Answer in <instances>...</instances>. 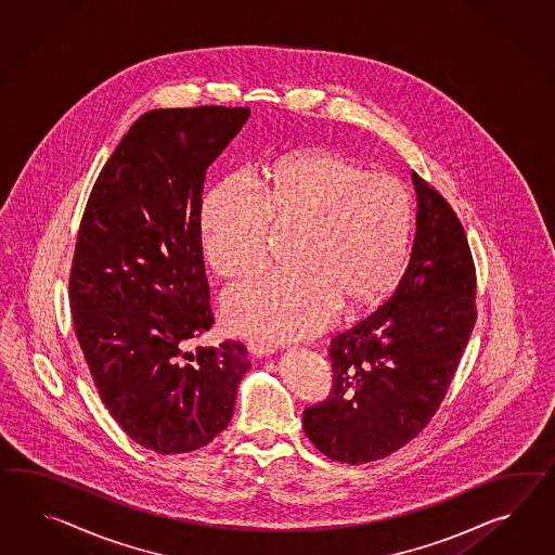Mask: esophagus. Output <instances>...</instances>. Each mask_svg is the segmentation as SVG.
Returning <instances> with one entry per match:
<instances>
[{
  "label": "esophagus",
  "mask_w": 555,
  "mask_h": 555,
  "mask_svg": "<svg viewBox=\"0 0 555 555\" xmlns=\"http://www.w3.org/2000/svg\"><path fill=\"white\" fill-rule=\"evenodd\" d=\"M246 347H248V352L253 354V357H262V354H271V352L276 351V347L272 345V343H267V340H248L246 343Z\"/></svg>",
  "instance_id": "esophagus-1"
}]
</instances>
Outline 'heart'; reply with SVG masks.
Returning <instances> with one entry per match:
<instances>
[{
	"label": "heart",
	"mask_w": 555,
	"mask_h": 555,
	"mask_svg": "<svg viewBox=\"0 0 555 555\" xmlns=\"http://www.w3.org/2000/svg\"><path fill=\"white\" fill-rule=\"evenodd\" d=\"M272 229L298 230L297 269L232 286L224 317L236 333L305 337L325 328L343 300L365 307L391 286L405 258L411 203L395 178L333 150L283 158L260 192L244 177L227 178L204 201V255L224 279L264 269Z\"/></svg>",
	"instance_id": "heart-1"
}]
</instances>
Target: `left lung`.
Masks as SVG:
<instances>
[{
	"mask_svg": "<svg viewBox=\"0 0 555 555\" xmlns=\"http://www.w3.org/2000/svg\"><path fill=\"white\" fill-rule=\"evenodd\" d=\"M417 232L391 297L331 338L333 385L302 429L328 460H383L433 420L472 337L475 262L439 190L413 170Z\"/></svg>",
	"mask_w": 555,
	"mask_h": 555,
	"instance_id": "left-lung-1",
	"label": "left lung"
}]
</instances>
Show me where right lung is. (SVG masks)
Here are the masks:
<instances>
[{"label": "right lung", "instance_id": "right-lung-1", "mask_svg": "<svg viewBox=\"0 0 555 555\" xmlns=\"http://www.w3.org/2000/svg\"><path fill=\"white\" fill-rule=\"evenodd\" d=\"M248 108L146 112L95 178L69 271V309L109 415L163 455L208 446L229 427L246 347L192 343L215 325L203 260L208 166Z\"/></svg>", "mask_w": 555, "mask_h": 555}]
</instances>
